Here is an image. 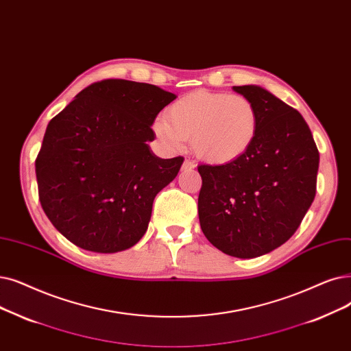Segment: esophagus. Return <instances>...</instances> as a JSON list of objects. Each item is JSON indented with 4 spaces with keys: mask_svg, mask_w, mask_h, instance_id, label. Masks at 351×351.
<instances>
[{
    "mask_svg": "<svg viewBox=\"0 0 351 351\" xmlns=\"http://www.w3.org/2000/svg\"><path fill=\"white\" fill-rule=\"evenodd\" d=\"M195 167H196V163L193 160H191V159H185L184 165H182V169H185V171L195 169Z\"/></svg>",
    "mask_w": 351,
    "mask_h": 351,
    "instance_id": "esophagus-1",
    "label": "esophagus"
}]
</instances>
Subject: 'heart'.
Returning <instances> with one entry per match:
<instances>
[{
    "mask_svg": "<svg viewBox=\"0 0 351 351\" xmlns=\"http://www.w3.org/2000/svg\"><path fill=\"white\" fill-rule=\"evenodd\" d=\"M156 119L154 132L172 149L192 138L195 154L212 165H228L242 158L255 142L258 113L241 95L196 90L175 100Z\"/></svg>",
    "mask_w": 351,
    "mask_h": 351,
    "instance_id": "obj_1",
    "label": "heart"
}]
</instances>
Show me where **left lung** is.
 Here are the masks:
<instances>
[{
  "label": "left lung",
  "mask_w": 351,
  "mask_h": 351,
  "mask_svg": "<svg viewBox=\"0 0 351 351\" xmlns=\"http://www.w3.org/2000/svg\"><path fill=\"white\" fill-rule=\"evenodd\" d=\"M258 113L254 145L238 160L197 166V212L213 247L255 258L294 235L311 206L319 155L304 117L260 86H234Z\"/></svg>",
  "instance_id": "1"
}]
</instances>
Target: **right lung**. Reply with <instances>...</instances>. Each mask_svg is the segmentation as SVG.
Segmentation results:
<instances>
[{"mask_svg": "<svg viewBox=\"0 0 351 351\" xmlns=\"http://www.w3.org/2000/svg\"><path fill=\"white\" fill-rule=\"evenodd\" d=\"M176 95L120 79L90 84L45 130L36 159L45 215L74 245L113 254L145 235L155 196L184 158L160 159L152 125Z\"/></svg>", "mask_w": 351, "mask_h": 351, "instance_id": "add662e5", "label": "right lung"}]
</instances>
